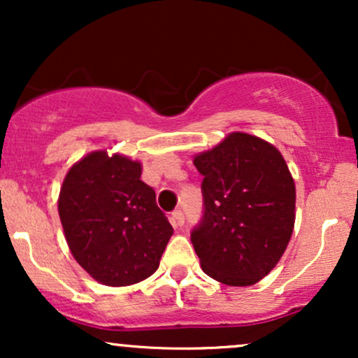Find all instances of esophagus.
<instances>
[{
  "mask_svg": "<svg viewBox=\"0 0 358 358\" xmlns=\"http://www.w3.org/2000/svg\"><path fill=\"white\" fill-rule=\"evenodd\" d=\"M170 220H171V225H173V227H182L183 222H185V215H183V212H182V210H175V212H171Z\"/></svg>",
  "mask_w": 358,
  "mask_h": 358,
  "instance_id": "esophagus-1",
  "label": "esophagus"
}]
</instances>
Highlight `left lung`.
Segmentation results:
<instances>
[{"label": "left lung", "instance_id": "obj_1", "mask_svg": "<svg viewBox=\"0 0 358 358\" xmlns=\"http://www.w3.org/2000/svg\"><path fill=\"white\" fill-rule=\"evenodd\" d=\"M203 176V215L190 239L205 274L229 286H250L271 273L294 227L293 176L264 139L229 134L196 155Z\"/></svg>", "mask_w": 358, "mask_h": 358}]
</instances>
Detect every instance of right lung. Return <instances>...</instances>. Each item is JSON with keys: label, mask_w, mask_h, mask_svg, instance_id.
<instances>
[{"label": "right lung", "mask_w": 358, "mask_h": 358, "mask_svg": "<svg viewBox=\"0 0 358 358\" xmlns=\"http://www.w3.org/2000/svg\"><path fill=\"white\" fill-rule=\"evenodd\" d=\"M59 215L76 261L106 286L150 278L173 227L141 180V165L94 151L77 162L60 188Z\"/></svg>", "instance_id": "1"}]
</instances>
